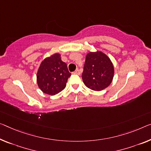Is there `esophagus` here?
I'll return each mask as SVG.
<instances>
[{"label":"esophagus","mask_w":151,"mask_h":151,"mask_svg":"<svg viewBox=\"0 0 151 151\" xmlns=\"http://www.w3.org/2000/svg\"><path fill=\"white\" fill-rule=\"evenodd\" d=\"M73 73H74V74H78V75H80V71H79V69H78V68L76 69V71L73 72Z\"/></svg>","instance_id":"34e87169"}]
</instances>
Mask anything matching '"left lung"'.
Instances as JSON below:
<instances>
[{"label": "left lung", "instance_id": "left-lung-1", "mask_svg": "<svg viewBox=\"0 0 151 151\" xmlns=\"http://www.w3.org/2000/svg\"><path fill=\"white\" fill-rule=\"evenodd\" d=\"M114 68L111 60L102 52H89L82 75L83 82L92 90L101 91L112 82Z\"/></svg>", "mask_w": 151, "mask_h": 151}]
</instances>
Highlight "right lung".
Segmentation results:
<instances>
[{
    "label": "right lung",
    "mask_w": 151,
    "mask_h": 151,
    "mask_svg": "<svg viewBox=\"0 0 151 151\" xmlns=\"http://www.w3.org/2000/svg\"><path fill=\"white\" fill-rule=\"evenodd\" d=\"M71 73L59 54H55L42 62L37 73V83L44 93L55 95L61 92Z\"/></svg>",
    "instance_id": "1"
}]
</instances>
